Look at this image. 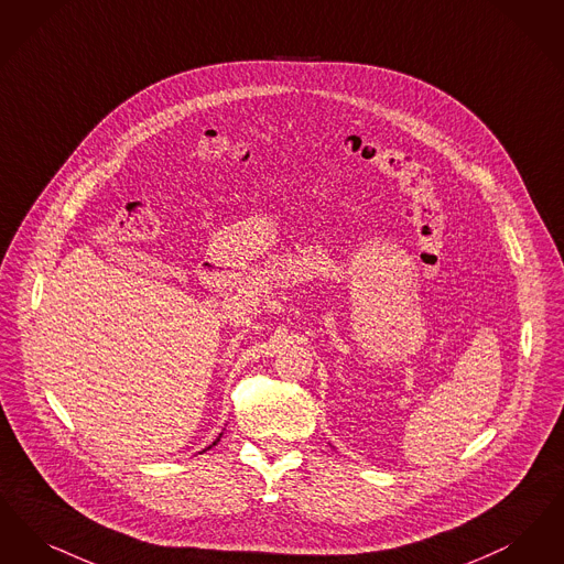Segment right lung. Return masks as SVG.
Returning <instances> with one entry per match:
<instances>
[{
	"mask_svg": "<svg viewBox=\"0 0 564 564\" xmlns=\"http://www.w3.org/2000/svg\"><path fill=\"white\" fill-rule=\"evenodd\" d=\"M220 436H223V434H219V438H217V441L213 442V446H215V444H217V442L220 441ZM208 448H210V446H208Z\"/></svg>",
	"mask_w": 564,
	"mask_h": 564,
	"instance_id": "1",
	"label": "right lung"
}]
</instances>
